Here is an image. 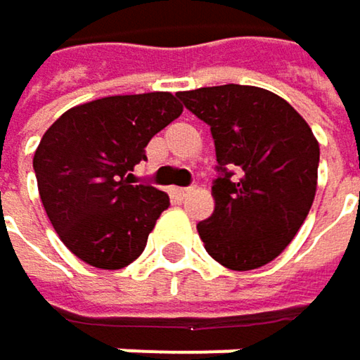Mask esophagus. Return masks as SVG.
Instances as JSON below:
<instances>
[{"label":"esophagus","instance_id":"34e87169","mask_svg":"<svg viewBox=\"0 0 360 360\" xmlns=\"http://www.w3.org/2000/svg\"><path fill=\"white\" fill-rule=\"evenodd\" d=\"M191 193H193V188H191V186H184V188H172V195H174L176 199H186Z\"/></svg>","mask_w":360,"mask_h":360}]
</instances>
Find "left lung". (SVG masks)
<instances>
[{
  "label": "left lung",
  "instance_id": "obj_1",
  "mask_svg": "<svg viewBox=\"0 0 360 360\" xmlns=\"http://www.w3.org/2000/svg\"><path fill=\"white\" fill-rule=\"evenodd\" d=\"M210 125L218 176L214 214L197 224L207 254L231 270L274 260L304 224L316 193L319 142L281 96L254 86L176 94Z\"/></svg>",
  "mask_w": 360,
  "mask_h": 360
}]
</instances>
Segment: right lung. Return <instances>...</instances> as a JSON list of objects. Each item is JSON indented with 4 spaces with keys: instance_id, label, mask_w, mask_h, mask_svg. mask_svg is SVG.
<instances>
[{
    "instance_id": "1",
    "label": "right lung",
    "mask_w": 360,
    "mask_h": 360,
    "mask_svg": "<svg viewBox=\"0 0 360 360\" xmlns=\"http://www.w3.org/2000/svg\"><path fill=\"white\" fill-rule=\"evenodd\" d=\"M180 112L169 91L106 96L69 108L44 134L33 157L39 197L60 241L86 264L117 270L144 252L169 197L131 184V172Z\"/></svg>"
}]
</instances>
